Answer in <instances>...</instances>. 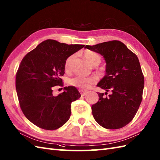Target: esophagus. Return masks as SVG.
I'll list each match as a JSON object with an SVG mask.
<instances>
[{
	"instance_id": "34e87169",
	"label": "esophagus",
	"mask_w": 160,
	"mask_h": 160,
	"mask_svg": "<svg viewBox=\"0 0 160 160\" xmlns=\"http://www.w3.org/2000/svg\"><path fill=\"white\" fill-rule=\"evenodd\" d=\"M80 92L81 96H86V95L87 94V91H84L83 90H80Z\"/></svg>"
}]
</instances>
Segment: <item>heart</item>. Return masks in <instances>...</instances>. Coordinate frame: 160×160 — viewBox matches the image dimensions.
<instances>
[{"mask_svg":"<svg viewBox=\"0 0 160 160\" xmlns=\"http://www.w3.org/2000/svg\"><path fill=\"white\" fill-rule=\"evenodd\" d=\"M84 56L88 62L91 65H98L101 62V56L99 53L96 52L88 51L84 53ZM73 58V56L68 57L64 62V69L68 70L70 67L71 61ZM96 82V78L95 77H83L76 76L71 78L68 80V83L70 85L80 89H87Z\"/></svg>","mask_w":160,"mask_h":160,"instance_id":"1","label":"heart"}]
</instances>
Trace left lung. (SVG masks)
<instances>
[{"label":"left lung","instance_id":"obj_1","mask_svg":"<svg viewBox=\"0 0 160 160\" xmlns=\"http://www.w3.org/2000/svg\"><path fill=\"white\" fill-rule=\"evenodd\" d=\"M85 48L101 54L106 61V75L97 87L110 91L91 107L98 124L107 129L125 127L136 114L141 102L144 78L138 56L119 40H111Z\"/></svg>","mask_w":160,"mask_h":160}]
</instances>
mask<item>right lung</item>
Masks as SVG:
<instances>
[{"label":"right lung","mask_w":160,"mask_h":160,"mask_svg":"<svg viewBox=\"0 0 160 160\" xmlns=\"http://www.w3.org/2000/svg\"><path fill=\"white\" fill-rule=\"evenodd\" d=\"M84 45H67L48 39L27 53L16 75L20 107L28 120L39 128L56 130L69 120L72 102L81 95L74 87H64L55 96L53 89L63 86L64 62Z\"/></svg>","instance_id":"right-lung-1"}]
</instances>
